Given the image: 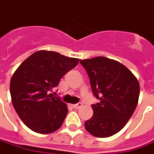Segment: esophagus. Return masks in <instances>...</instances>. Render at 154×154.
Masks as SVG:
<instances>
[{
  "instance_id": "esophagus-1",
  "label": "esophagus",
  "mask_w": 154,
  "mask_h": 154,
  "mask_svg": "<svg viewBox=\"0 0 154 154\" xmlns=\"http://www.w3.org/2000/svg\"><path fill=\"white\" fill-rule=\"evenodd\" d=\"M72 106H73V108H75V109H79L82 106V103H77V104H73V105H72Z\"/></svg>"
}]
</instances>
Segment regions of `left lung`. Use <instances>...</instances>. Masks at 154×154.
<instances>
[{"label":"left lung","instance_id":"left-lung-1","mask_svg":"<svg viewBox=\"0 0 154 154\" xmlns=\"http://www.w3.org/2000/svg\"><path fill=\"white\" fill-rule=\"evenodd\" d=\"M80 63L90 77L94 95L99 100L92 105L94 115L85 121V129L94 137H111L125 126L134 112L139 82L127 67L111 59L98 56Z\"/></svg>","mask_w":154,"mask_h":154}]
</instances>
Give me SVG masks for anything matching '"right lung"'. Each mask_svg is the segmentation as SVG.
<instances>
[{
    "label": "right lung",
    "instance_id": "1",
    "mask_svg": "<svg viewBox=\"0 0 154 154\" xmlns=\"http://www.w3.org/2000/svg\"><path fill=\"white\" fill-rule=\"evenodd\" d=\"M78 61V59L42 50L29 56L13 74L12 103L20 119L32 131L48 134L60 128L68 113L67 105L49 91Z\"/></svg>",
    "mask_w": 154,
    "mask_h": 154
}]
</instances>
